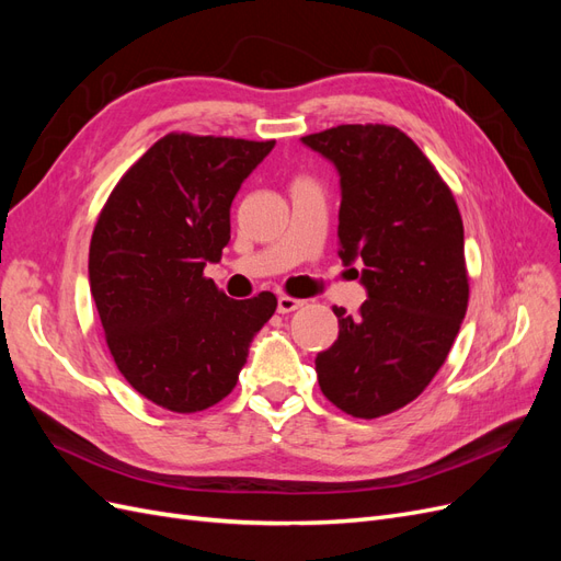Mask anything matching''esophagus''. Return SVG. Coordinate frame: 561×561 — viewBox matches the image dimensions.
<instances>
[{"label":"esophagus","instance_id":"esophagus-1","mask_svg":"<svg viewBox=\"0 0 561 561\" xmlns=\"http://www.w3.org/2000/svg\"><path fill=\"white\" fill-rule=\"evenodd\" d=\"M304 307V299L290 297V295H280L278 297V313H293Z\"/></svg>","mask_w":561,"mask_h":561}]
</instances>
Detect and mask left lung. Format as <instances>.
Masks as SVG:
<instances>
[{"label": "left lung", "instance_id": "obj_1", "mask_svg": "<svg viewBox=\"0 0 561 561\" xmlns=\"http://www.w3.org/2000/svg\"><path fill=\"white\" fill-rule=\"evenodd\" d=\"M301 140L342 175L339 257L363 262L367 287L355 316L332 307L339 336L316 355L318 383L355 419L386 416L426 390L463 322V219L449 184L396 126L344 124Z\"/></svg>", "mask_w": 561, "mask_h": 561}]
</instances>
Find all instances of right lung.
Returning <instances> with one entry per match:
<instances>
[{
	"mask_svg": "<svg viewBox=\"0 0 561 561\" xmlns=\"http://www.w3.org/2000/svg\"><path fill=\"white\" fill-rule=\"evenodd\" d=\"M276 140L168 133L116 182L91 236L89 280L124 379L168 412L225 400L278 299H231L203 276L231 239L236 192Z\"/></svg>",
	"mask_w": 561,
	"mask_h": 561,
	"instance_id": "1",
	"label": "right lung"
}]
</instances>
